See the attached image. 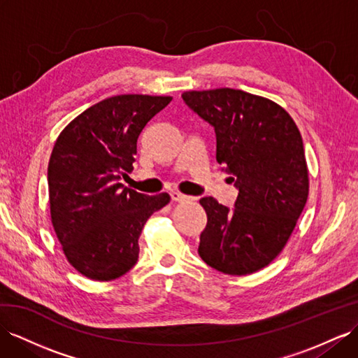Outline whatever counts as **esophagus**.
Instances as JSON below:
<instances>
[{"instance_id": "esophagus-1", "label": "esophagus", "mask_w": 358, "mask_h": 358, "mask_svg": "<svg viewBox=\"0 0 358 358\" xmlns=\"http://www.w3.org/2000/svg\"><path fill=\"white\" fill-rule=\"evenodd\" d=\"M171 198H172V201H176V203H187V201H194L195 199V198L181 194V192H178V190L171 192Z\"/></svg>"}]
</instances>
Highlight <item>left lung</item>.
Returning <instances> with one entry per match:
<instances>
[{"label":"left lung","mask_w":358,"mask_h":358,"mask_svg":"<svg viewBox=\"0 0 358 358\" xmlns=\"http://www.w3.org/2000/svg\"><path fill=\"white\" fill-rule=\"evenodd\" d=\"M185 103L215 127L216 160L239 189L230 210L213 196L198 254L228 275L257 272L277 257L295 230L308 198L304 145L280 104L230 87L187 90Z\"/></svg>","instance_id":"left-lung-1"}]
</instances>
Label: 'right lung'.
Segmentation results:
<instances>
[{
  "mask_svg": "<svg viewBox=\"0 0 358 358\" xmlns=\"http://www.w3.org/2000/svg\"><path fill=\"white\" fill-rule=\"evenodd\" d=\"M172 96L127 94L80 113L59 134L48 163L51 222L71 266L112 281L139 257L148 217L171 196L143 195L119 182L133 171L137 137Z\"/></svg>",
  "mask_w": 358,
  "mask_h": 358,
  "instance_id": "1",
  "label": "right lung"
}]
</instances>
